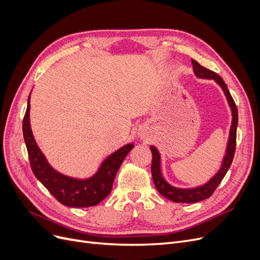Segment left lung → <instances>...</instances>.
I'll return each instance as SVG.
<instances>
[{"label":"left lung","instance_id":"8db88e82","mask_svg":"<svg viewBox=\"0 0 260 260\" xmlns=\"http://www.w3.org/2000/svg\"><path fill=\"white\" fill-rule=\"evenodd\" d=\"M192 65H193V70L194 74L198 78H203V79H212L215 80L224 92V95L228 100V103H229V106L231 108L232 112V124H231V129H230V136H229V141H228V146H226V151L225 155L223 157V161L221 165V168L219 169L217 174L212 177L207 183L204 185L198 186V187H193V188H179L170 185L166 180L164 179L161 175V170H160V155L159 152L157 151V148L155 146H149L152 151L153 155V159H152V177L154 184L162 196L165 198L176 202V203H196V202H201L206 199H209L211 194L215 192L217 186L221 182L224 176L226 175L228 170H229L233 157H234V152H235V144H237V128H238V120H239V116H238V108L237 105L234 103V100L232 99L231 94L228 90V86L222 80V78L216 73L211 72V70L201 66L198 61L192 59Z\"/></svg>","mask_w":260,"mask_h":260}]
</instances>
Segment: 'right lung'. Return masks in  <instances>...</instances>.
Returning <instances> with one entry per match:
<instances>
[{
	"label": "right lung",
	"mask_w": 260,
	"mask_h": 260,
	"mask_svg": "<svg viewBox=\"0 0 260 260\" xmlns=\"http://www.w3.org/2000/svg\"><path fill=\"white\" fill-rule=\"evenodd\" d=\"M30 95L22 121L23 139L27 146L30 166L36 178L62 205L68 207L95 206L111 193L117 171L125 156L135 147L133 143L118 149L102 162L95 175L88 179H76L59 174L52 168L39 148L30 127Z\"/></svg>",
	"instance_id": "add662e5"
}]
</instances>
